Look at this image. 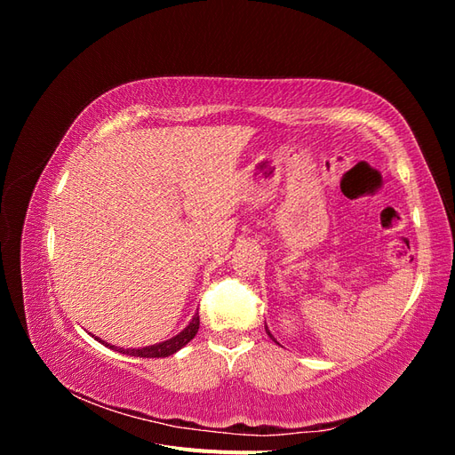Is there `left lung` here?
<instances>
[{"instance_id":"left-lung-1","label":"left lung","mask_w":455,"mask_h":455,"mask_svg":"<svg viewBox=\"0 0 455 455\" xmlns=\"http://www.w3.org/2000/svg\"><path fill=\"white\" fill-rule=\"evenodd\" d=\"M266 330H267V328H266ZM267 334H269V336H271V332H269V330H267ZM271 338H273V336H271Z\"/></svg>"}]
</instances>
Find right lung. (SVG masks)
Segmentation results:
<instances>
[{
  "label": "right lung",
  "instance_id": "right-lung-1",
  "mask_svg": "<svg viewBox=\"0 0 455 455\" xmlns=\"http://www.w3.org/2000/svg\"><path fill=\"white\" fill-rule=\"evenodd\" d=\"M199 330V313L194 316V321H191L180 334L163 341V343H157V346H149V347H144V349H117L114 346H108L112 349H117L119 353H127V355H132V356H144V359H161V356H169L172 353H176L178 349H182L188 341H191L196 338ZM99 339V338H96ZM104 343V341H102Z\"/></svg>",
  "mask_w": 455,
  "mask_h": 455
}]
</instances>
